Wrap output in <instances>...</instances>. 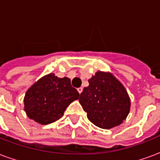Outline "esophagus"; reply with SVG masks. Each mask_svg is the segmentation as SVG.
<instances>
[{"label":"esophagus","mask_w":160,"mask_h":160,"mask_svg":"<svg viewBox=\"0 0 160 160\" xmlns=\"http://www.w3.org/2000/svg\"><path fill=\"white\" fill-rule=\"evenodd\" d=\"M77 90H78V92H79V93L80 94L81 92H82V91H83V88H82V87H79V88H78Z\"/></svg>","instance_id":"esophagus-1"}]
</instances>
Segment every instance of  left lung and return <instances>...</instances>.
Here are the masks:
<instances>
[{
	"label": "left lung",
	"mask_w": 160,
	"mask_h": 160,
	"mask_svg": "<svg viewBox=\"0 0 160 160\" xmlns=\"http://www.w3.org/2000/svg\"><path fill=\"white\" fill-rule=\"evenodd\" d=\"M80 101L88 119L101 128L120 125L127 118L130 100L124 87L112 74L98 72L88 80Z\"/></svg>",
	"instance_id": "obj_1"
}]
</instances>
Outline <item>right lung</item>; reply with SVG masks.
<instances>
[{
    "instance_id": "right-lung-1",
    "label": "right lung",
    "mask_w": 160,
    "mask_h": 160,
    "mask_svg": "<svg viewBox=\"0 0 160 160\" xmlns=\"http://www.w3.org/2000/svg\"><path fill=\"white\" fill-rule=\"evenodd\" d=\"M79 96L68 78H58L50 73L26 92L25 111L28 118L37 122L49 124L62 118L66 108Z\"/></svg>"
}]
</instances>
